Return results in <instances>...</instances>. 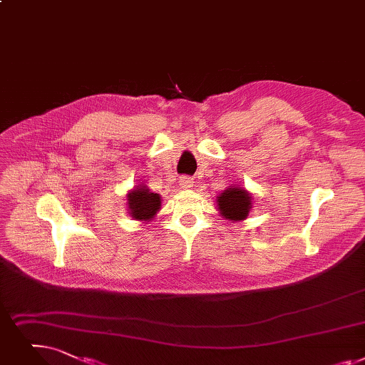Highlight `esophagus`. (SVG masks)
Instances as JSON below:
<instances>
[{
    "label": "esophagus",
    "mask_w": 365,
    "mask_h": 365,
    "mask_svg": "<svg viewBox=\"0 0 365 365\" xmlns=\"http://www.w3.org/2000/svg\"><path fill=\"white\" fill-rule=\"evenodd\" d=\"M179 185H180L182 187H185V189H187V187H192V185H194V179H192V178H189V176H182V178L179 179Z\"/></svg>",
    "instance_id": "34e87169"
}]
</instances>
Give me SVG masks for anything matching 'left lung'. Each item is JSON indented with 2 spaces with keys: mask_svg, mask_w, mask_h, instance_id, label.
Wrapping results in <instances>:
<instances>
[{
  "mask_svg": "<svg viewBox=\"0 0 365 365\" xmlns=\"http://www.w3.org/2000/svg\"><path fill=\"white\" fill-rule=\"evenodd\" d=\"M217 207L220 209V215L230 219L231 222L243 220L247 217L250 210L249 192L240 187L225 189L217 197Z\"/></svg>",
  "mask_w": 365,
  "mask_h": 365,
  "instance_id": "obj_1",
  "label": "left lung"
}]
</instances>
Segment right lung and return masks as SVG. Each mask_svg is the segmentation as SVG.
Returning a JSON list of instances; mask_svg holds the SVG:
<instances>
[{
	"mask_svg": "<svg viewBox=\"0 0 365 365\" xmlns=\"http://www.w3.org/2000/svg\"><path fill=\"white\" fill-rule=\"evenodd\" d=\"M161 197L150 192L148 187L140 186L128 194L130 215L138 220H149L160 210Z\"/></svg>",
	"mask_w": 365,
	"mask_h": 365,
	"instance_id": "right-lung-1",
	"label": "right lung"
}]
</instances>
